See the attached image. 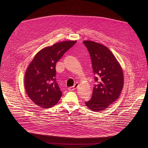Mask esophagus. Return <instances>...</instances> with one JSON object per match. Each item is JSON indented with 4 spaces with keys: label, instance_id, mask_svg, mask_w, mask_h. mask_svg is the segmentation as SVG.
<instances>
[{
    "label": "esophagus",
    "instance_id": "obj_1",
    "mask_svg": "<svg viewBox=\"0 0 148 148\" xmlns=\"http://www.w3.org/2000/svg\"><path fill=\"white\" fill-rule=\"evenodd\" d=\"M78 86H79L78 83V82H76V83L74 84V86L69 88V91H74V90H75V89H77V88L78 87Z\"/></svg>",
    "mask_w": 148,
    "mask_h": 148
}]
</instances>
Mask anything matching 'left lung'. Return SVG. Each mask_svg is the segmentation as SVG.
Returning <instances> with one entry per match:
<instances>
[{"mask_svg": "<svg viewBox=\"0 0 148 148\" xmlns=\"http://www.w3.org/2000/svg\"><path fill=\"white\" fill-rule=\"evenodd\" d=\"M83 43L91 57L96 83L92 97L85 103L91 110L100 112L108 108L119 98L123 86L122 69L107 47L92 41Z\"/></svg>", "mask_w": 148, "mask_h": 148, "instance_id": "obj_1", "label": "left lung"}]
</instances>
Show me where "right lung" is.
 <instances>
[{
  "label": "right lung",
  "mask_w": 148,
  "mask_h": 148,
  "mask_svg": "<svg viewBox=\"0 0 148 148\" xmlns=\"http://www.w3.org/2000/svg\"><path fill=\"white\" fill-rule=\"evenodd\" d=\"M77 41L59 42L38 51L25 73V86L30 99L38 106L49 108L60 100L62 92L57 83L56 62Z\"/></svg>",
  "instance_id": "obj_1"
}]
</instances>
